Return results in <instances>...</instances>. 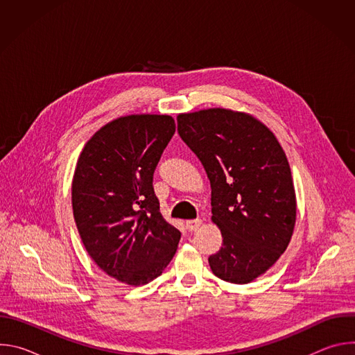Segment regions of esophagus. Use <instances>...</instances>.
<instances>
[{
	"label": "esophagus",
	"instance_id": "obj_1",
	"mask_svg": "<svg viewBox=\"0 0 355 355\" xmlns=\"http://www.w3.org/2000/svg\"><path fill=\"white\" fill-rule=\"evenodd\" d=\"M185 225H187V229H188L189 232H195V230H198V229L200 227L202 220H200V219H191V220H187Z\"/></svg>",
	"mask_w": 355,
	"mask_h": 355
}]
</instances>
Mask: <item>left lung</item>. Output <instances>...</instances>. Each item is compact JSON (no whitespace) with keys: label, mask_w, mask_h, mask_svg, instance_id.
<instances>
[{"label":"left lung","mask_w":355,"mask_h":355,"mask_svg":"<svg viewBox=\"0 0 355 355\" xmlns=\"http://www.w3.org/2000/svg\"><path fill=\"white\" fill-rule=\"evenodd\" d=\"M178 133L211 181L212 222L223 244L212 272L248 284L282 256L293 234L296 195L275 135L250 114L209 108L177 116Z\"/></svg>","instance_id":"1"}]
</instances>
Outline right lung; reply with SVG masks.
<instances>
[{
  "label": "right lung",
  "mask_w": 355,
  "mask_h": 355,
  "mask_svg": "<svg viewBox=\"0 0 355 355\" xmlns=\"http://www.w3.org/2000/svg\"><path fill=\"white\" fill-rule=\"evenodd\" d=\"M174 132L170 115L121 116L91 136L76 164L71 204L83 244L101 270L132 286L162 275L181 239L153 189Z\"/></svg>",
  "instance_id": "right-lung-1"
}]
</instances>
